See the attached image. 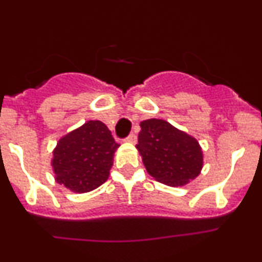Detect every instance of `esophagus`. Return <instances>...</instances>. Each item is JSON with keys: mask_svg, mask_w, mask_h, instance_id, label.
Instances as JSON below:
<instances>
[{"mask_svg": "<svg viewBox=\"0 0 262 262\" xmlns=\"http://www.w3.org/2000/svg\"><path fill=\"white\" fill-rule=\"evenodd\" d=\"M125 141L130 142V143H136V142H137V134L136 133H130L128 137H126Z\"/></svg>", "mask_w": 262, "mask_h": 262, "instance_id": "esophagus-1", "label": "esophagus"}]
</instances>
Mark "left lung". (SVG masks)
<instances>
[{"label":"left lung","mask_w":262,"mask_h":262,"mask_svg":"<svg viewBox=\"0 0 262 262\" xmlns=\"http://www.w3.org/2000/svg\"><path fill=\"white\" fill-rule=\"evenodd\" d=\"M137 148L148 173L170 186H181L199 175L203 153L196 139L162 119L141 123Z\"/></svg>","instance_id":"8db88e82"}]
</instances>
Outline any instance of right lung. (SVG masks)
I'll return each instance as SVG.
<instances>
[{
    "instance_id": "1",
    "label": "right lung",
    "mask_w": 262,
    "mask_h": 262,
    "mask_svg": "<svg viewBox=\"0 0 262 262\" xmlns=\"http://www.w3.org/2000/svg\"><path fill=\"white\" fill-rule=\"evenodd\" d=\"M119 144L104 123L90 120L58 142L53 168L58 184L76 192H87L109 178Z\"/></svg>"
}]
</instances>
